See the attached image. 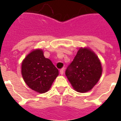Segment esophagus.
Wrapping results in <instances>:
<instances>
[{
	"instance_id": "1",
	"label": "esophagus",
	"mask_w": 121,
	"mask_h": 121,
	"mask_svg": "<svg viewBox=\"0 0 121 121\" xmlns=\"http://www.w3.org/2000/svg\"><path fill=\"white\" fill-rule=\"evenodd\" d=\"M60 73L61 74H63V73H64V69H60Z\"/></svg>"
}]
</instances>
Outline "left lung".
<instances>
[{"label":"left lung","mask_w":121,"mask_h":121,"mask_svg":"<svg viewBox=\"0 0 121 121\" xmlns=\"http://www.w3.org/2000/svg\"><path fill=\"white\" fill-rule=\"evenodd\" d=\"M100 61L89 48H80L67 67L65 75L76 91L86 93L98 82L102 74Z\"/></svg>","instance_id":"left-lung-1"}]
</instances>
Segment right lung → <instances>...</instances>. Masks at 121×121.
Wrapping results in <instances>:
<instances>
[{
    "label": "right lung",
    "instance_id": "obj_1",
    "mask_svg": "<svg viewBox=\"0 0 121 121\" xmlns=\"http://www.w3.org/2000/svg\"><path fill=\"white\" fill-rule=\"evenodd\" d=\"M22 78L30 89L44 93L48 91L58 75V69L41 50H35L25 58L22 63Z\"/></svg>",
    "mask_w": 121,
    "mask_h": 121
}]
</instances>
